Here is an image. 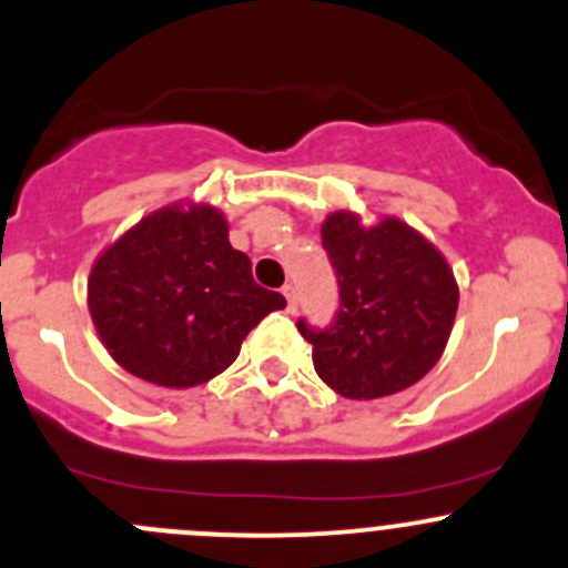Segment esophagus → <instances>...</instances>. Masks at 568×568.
I'll return each instance as SVG.
<instances>
[{"label":"esophagus","instance_id":"1","mask_svg":"<svg viewBox=\"0 0 568 568\" xmlns=\"http://www.w3.org/2000/svg\"><path fill=\"white\" fill-rule=\"evenodd\" d=\"M283 296H285V302H288V313H294L296 311V291H294V285H283Z\"/></svg>","mask_w":568,"mask_h":568}]
</instances>
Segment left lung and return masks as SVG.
<instances>
[{"instance_id":"1","label":"left lung","mask_w":568,"mask_h":568,"mask_svg":"<svg viewBox=\"0 0 568 568\" xmlns=\"http://www.w3.org/2000/svg\"><path fill=\"white\" fill-rule=\"evenodd\" d=\"M322 244L338 277V316L327 329L296 324L316 374L346 399L410 388L453 333L458 283L447 257L396 216L366 227L352 211L324 219Z\"/></svg>"}]
</instances>
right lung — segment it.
<instances>
[{"label": "right lung", "mask_w": 568, "mask_h": 568, "mask_svg": "<svg viewBox=\"0 0 568 568\" xmlns=\"http://www.w3.org/2000/svg\"><path fill=\"white\" fill-rule=\"evenodd\" d=\"M227 233L219 207L178 202L97 257L88 311L121 368L163 388H194L239 357L263 316L283 311V294L252 280L250 257Z\"/></svg>", "instance_id": "right-lung-1"}]
</instances>
